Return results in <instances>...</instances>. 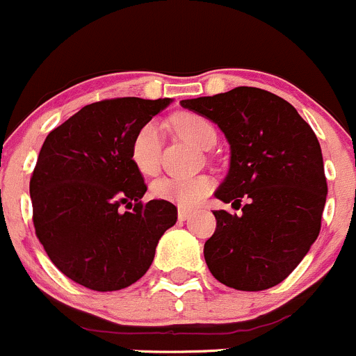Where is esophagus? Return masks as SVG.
I'll use <instances>...</instances> for the list:
<instances>
[{
    "label": "esophagus",
    "mask_w": 356,
    "mask_h": 356,
    "mask_svg": "<svg viewBox=\"0 0 356 356\" xmlns=\"http://www.w3.org/2000/svg\"><path fill=\"white\" fill-rule=\"evenodd\" d=\"M193 214V211H190V209H185V207H179L178 209V218L181 221H185V220H188L190 216H192Z\"/></svg>",
    "instance_id": "34e87169"
}]
</instances>
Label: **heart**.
I'll use <instances>...</instances> for the list:
<instances>
[{
  "label": "heart",
  "instance_id": "1",
  "mask_svg": "<svg viewBox=\"0 0 356 356\" xmlns=\"http://www.w3.org/2000/svg\"><path fill=\"white\" fill-rule=\"evenodd\" d=\"M177 131L190 143L202 149H209L216 142V131L213 124L202 115L178 114L173 119ZM161 149H163V129L156 121H149L135 133L129 147V156L136 170L145 177L157 173L161 163ZM213 188L211 178L204 177H164L152 185V193L157 199L170 200L183 207H193L204 200V197Z\"/></svg>",
  "mask_w": 356,
  "mask_h": 356
}]
</instances>
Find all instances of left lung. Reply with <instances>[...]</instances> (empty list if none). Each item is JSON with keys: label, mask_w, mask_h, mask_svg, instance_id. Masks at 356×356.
Segmentation results:
<instances>
[{"label": "left lung", "mask_w": 356, "mask_h": 356, "mask_svg": "<svg viewBox=\"0 0 356 356\" xmlns=\"http://www.w3.org/2000/svg\"><path fill=\"white\" fill-rule=\"evenodd\" d=\"M209 119L230 145V168L214 192L241 214L214 211L204 244L207 268L237 291H265L301 263L320 234L327 181L322 149L284 98L251 86L179 102Z\"/></svg>", "instance_id": "8db88e82"}]
</instances>
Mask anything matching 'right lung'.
Listing matches in <instances>:
<instances>
[{
	"mask_svg": "<svg viewBox=\"0 0 356 356\" xmlns=\"http://www.w3.org/2000/svg\"><path fill=\"white\" fill-rule=\"evenodd\" d=\"M171 102H95L41 147L29 185L34 228L51 263L79 286L107 293L135 284L177 223L171 202H142L147 185L129 156L135 133Z\"/></svg>",
	"mask_w": 356,
	"mask_h": 356,
	"instance_id": "obj_1",
	"label": "right lung"
}]
</instances>
